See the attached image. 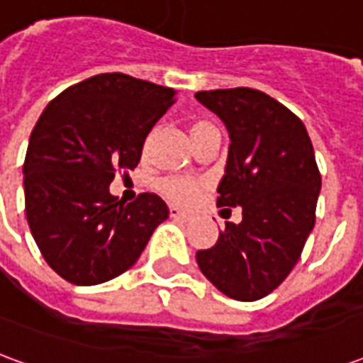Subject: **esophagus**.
<instances>
[{
  "mask_svg": "<svg viewBox=\"0 0 363 363\" xmlns=\"http://www.w3.org/2000/svg\"><path fill=\"white\" fill-rule=\"evenodd\" d=\"M169 216L173 218V220H181V221H189L190 216L186 212H182V210H179V208H171L169 210Z\"/></svg>",
  "mask_w": 363,
  "mask_h": 363,
  "instance_id": "obj_1",
  "label": "esophagus"
}]
</instances>
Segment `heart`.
Instances as JSON below:
<instances>
[{
	"label": "heart",
	"instance_id": "b5f03b06",
	"mask_svg": "<svg viewBox=\"0 0 363 363\" xmlns=\"http://www.w3.org/2000/svg\"><path fill=\"white\" fill-rule=\"evenodd\" d=\"M190 138L192 143H198L206 138H220V130L213 126L212 122L206 120H196L190 124ZM202 190V184L198 181H189V179H167L161 182V192L169 200H173L177 204H189L198 196V192Z\"/></svg>",
	"mask_w": 363,
	"mask_h": 363
}]
</instances>
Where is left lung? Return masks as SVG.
I'll return each instance as SVG.
<instances>
[{
  "mask_svg": "<svg viewBox=\"0 0 363 363\" xmlns=\"http://www.w3.org/2000/svg\"><path fill=\"white\" fill-rule=\"evenodd\" d=\"M196 101L229 132L220 208H241L218 243L196 252L221 294L257 301L286 280L315 225L320 174L303 122L272 96L249 87L200 91Z\"/></svg>",
  "mask_w": 363,
  "mask_h": 363,
  "instance_id": "obj_1",
  "label": "left lung"
}]
</instances>
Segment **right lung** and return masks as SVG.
<instances>
[{"label": "right lung", "mask_w": 363, "mask_h": 363, "mask_svg": "<svg viewBox=\"0 0 363 363\" xmlns=\"http://www.w3.org/2000/svg\"><path fill=\"white\" fill-rule=\"evenodd\" d=\"M177 91L124 74L93 75L52 101L23 165L30 233L44 260L75 286L116 278L169 218L155 194L124 204L111 194L116 169H134L143 142Z\"/></svg>", "instance_id": "right-lung-1"}]
</instances>
